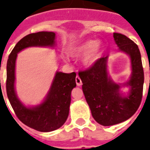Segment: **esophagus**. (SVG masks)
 <instances>
[{"instance_id": "34e87169", "label": "esophagus", "mask_w": 150, "mask_h": 150, "mask_svg": "<svg viewBox=\"0 0 150 150\" xmlns=\"http://www.w3.org/2000/svg\"><path fill=\"white\" fill-rule=\"evenodd\" d=\"M75 82H76V85H77L78 86H81V85L82 84V80H81V79L79 78V76H76V78H75Z\"/></svg>"}]
</instances>
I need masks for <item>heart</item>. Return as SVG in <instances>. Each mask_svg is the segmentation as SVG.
<instances>
[{"mask_svg": "<svg viewBox=\"0 0 150 150\" xmlns=\"http://www.w3.org/2000/svg\"><path fill=\"white\" fill-rule=\"evenodd\" d=\"M102 52V45L100 42L95 40H87L76 46L72 50L75 56L86 55L84 63L86 65L91 66L96 63L100 57Z\"/></svg>", "mask_w": 150, "mask_h": 150, "instance_id": "1", "label": "heart"}]
</instances>
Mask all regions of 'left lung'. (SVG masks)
<instances>
[{"label":"left lung","instance_id":"left-lung-1","mask_svg":"<svg viewBox=\"0 0 150 150\" xmlns=\"http://www.w3.org/2000/svg\"><path fill=\"white\" fill-rule=\"evenodd\" d=\"M114 38L120 50L132 60V75L127 83L131 86L129 96L122 97L119 93L120 86L107 76V57H100L88 69L79 71L92 115L103 126L114 125L130 118L140 106L143 91L144 71L139 47L123 34L114 33Z\"/></svg>","mask_w":150,"mask_h":150}]
</instances>
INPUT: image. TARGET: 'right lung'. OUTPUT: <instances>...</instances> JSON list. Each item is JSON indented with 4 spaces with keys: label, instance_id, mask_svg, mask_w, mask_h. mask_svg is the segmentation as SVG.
Returning a JSON list of instances; mask_svg holds the SVG:
<instances>
[{
    "label": "right lung",
    "instance_id": "add662e5",
    "mask_svg": "<svg viewBox=\"0 0 150 150\" xmlns=\"http://www.w3.org/2000/svg\"><path fill=\"white\" fill-rule=\"evenodd\" d=\"M55 33L38 32L21 39L11 52L7 62L6 91L16 116L22 123L43 132L61 128L68 118L71 103V93L76 86V73L57 72L46 100L33 108H27L20 102L15 91V68L17 54L29 47H47L54 44Z\"/></svg>",
    "mask_w": 150,
    "mask_h": 150
}]
</instances>
